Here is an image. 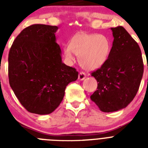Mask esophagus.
I'll return each mask as SVG.
<instances>
[{"label": "esophagus", "mask_w": 148, "mask_h": 148, "mask_svg": "<svg viewBox=\"0 0 148 148\" xmlns=\"http://www.w3.org/2000/svg\"><path fill=\"white\" fill-rule=\"evenodd\" d=\"M86 77V74L84 73V72L81 71L78 74V79L79 80H81V81H82V80H84V79H85Z\"/></svg>", "instance_id": "1"}]
</instances>
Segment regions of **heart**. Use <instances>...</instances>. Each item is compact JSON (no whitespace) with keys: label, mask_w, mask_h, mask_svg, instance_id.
Wrapping results in <instances>:
<instances>
[{"label":"heart","mask_w":148,"mask_h":148,"mask_svg":"<svg viewBox=\"0 0 148 148\" xmlns=\"http://www.w3.org/2000/svg\"><path fill=\"white\" fill-rule=\"evenodd\" d=\"M111 50L110 39L103 34L80 32L71 38L69 46L64 53L69 63L74 60V54L78 56L79 64L88 71L101 67L107 61Z\"/></svg>","instance_id":"1"}]
</instances>
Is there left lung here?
I'll use <instances>...</instances> for the list:
<instances>
[{
	"label": "left lung",
	"instance_id": "left-lung-1",
	"mask_svg": "<svg viewBox=\"0 0 148 148\" xmlns=\"http://www.w3.org/2000/svg\"><path fill=\"white\" fill-rule=\"evenodd\" d=\"M113 46L108 60L91 72L97 90L90 99L103 112L126 108L137 95L144 74L139 45L122 26L111 27Z\"/></svg>",
	"mask_w": 148,
	"mask_h": 148
}]
</instances>
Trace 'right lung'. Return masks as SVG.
<instances>
[{
  "label": "right lung",
  "instance_id": "obj_1",
  "mask_svg": "<svg viewBox=\"0 0 148 148\" xmlns=\"http://www.w3.org/2000/svg\"><path fill=\"white\" fill-rule=\"evenodd\" d=\"M57 26L32 24L14 40L8 54L10 88L27 111L51 114L60 105L65 88L78 72L61 61Z\"/></svg>",
  "mask_w": 148,
  "mask_h": 148
}]
</instances>
